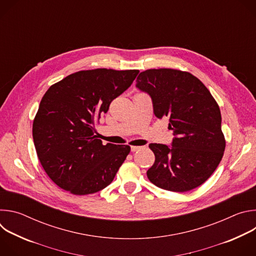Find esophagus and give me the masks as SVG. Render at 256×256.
Wrapping results in <instances>:
<instances>
[{"mask_svg":"<svg viewBox=\"0 0 256 256\" xmlns=\"http://www.w3.org/2000/svg\"><path fill=\"white\" fill-rule=\"evenodd\" d=\"M140 149V147H138V146H132V147H130V151L132 152H136V151H138Z\"/></svg>","mask_w":256,"mask_h":256,"instance_id":"obj_1","label":"esophagus"}]
</instances>
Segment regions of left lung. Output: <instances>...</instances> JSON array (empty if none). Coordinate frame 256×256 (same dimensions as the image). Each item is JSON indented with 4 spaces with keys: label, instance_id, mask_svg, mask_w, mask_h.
I'll use <instances>...</instances> for the list:
<instances>
[{
    "label": "left lung",
    "instance_id": "left-lung-1",
    "mask_svg": "<svg viewBox=\"0 0 256 256\" xmlns=\"http://www.w3.org/2000/svg\"><path fill=\"white\" fill-rule=\"evenodd\" d=\"M136 87L147 93L158 118H169L171 146L150 144L155 162L147 171L156 186L192 190L212 174L225 151L222 116L208 88L190 72L173 68L142 72Z\"/></svg>",
    "mask_w": 256,
    "mask_h": 256
}]
</instances>
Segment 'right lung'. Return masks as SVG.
<instances>
[{
	"instance_id": "1",
	"label": "right lung",
	"mask_w": 256,
	"mask_h": 256,
	"mask_svg": "<svg viewBox=\"0 0 256 256\" xmlns=\"http://www.w3.org/2000/svg\"><path fill=\"white\" fill-rule=\"evenodd\" d=\"M138 70H80L54 84L42 97L32 136L50 178L76 196L95 194L114 179L130 148L97 138L94 122L134 82Z\"/></svg>"
}]
</instances>
